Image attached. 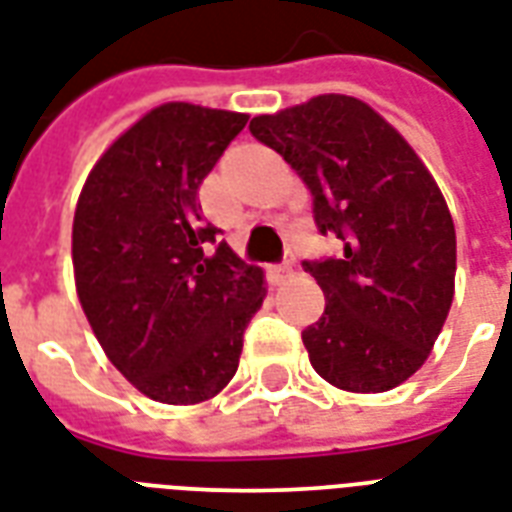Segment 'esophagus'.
<instances>
[{"label":"esophagus","instance_id":"34e87169","mask_svg":"<svg viewBox=\"0 0 512 512\" xmlns=\"http://www.w3.org/2000/svg\"><path fill=\"white\" fill-rule=\"evenodd\" d=\"M267 275H269V283L280 285L285 277L291 275V264H288V261H283V264H269Z\"/></svg>","mask_w":512,"mask_h":512}]
</instances>
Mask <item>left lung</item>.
<instances>
[{"label":"left lung","mask_w":512,"mask_h":512,"mask_svg":"<svg viewBox=\"0 0 512 512\" xmlns=\"http://www.w3.org/2000/svg\"><path fill=\"white\" fill-rule=\"evenodd\" d=\"M312 194L320 235L339 256L301 261L326 296L301 331L312 368L350 392H384L425 363L457 272V235L441 189L406 138L350 95H318L251 120Z\"/></svg>","instance_id":"1"}]
</instances>
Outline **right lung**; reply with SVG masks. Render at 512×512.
Masks as SVG:
<instances>
[{"label":"right lung","instance_id":"right-lung-1","mask_svg":"<svg viewBox=\"0 0 512 512\" xmlns=\"http://www.w3.org/2000/svg\"><path fill=\"white\" fill-rule=\"evenodd\" d=\"M248 114L157 106L95 162L71 232L95 339L146 398L189 406L235 376L264 275L205 221L200 184Z\"/></svg>","mask_w":512,"mask_h":512}]
</instances>
